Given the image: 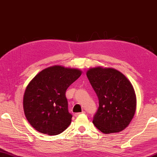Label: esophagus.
Here are the masks:
<instances>
[{"label":"esophagus","mask_w":157,"mask_h":157,"mask_svg":"<svg viewBox=\"0 0 157 157\" xmlns=\"http://www.w3.org/2000/svg\"><path fill=\"white\" fill-rule=\"evenodd\" d=\"M85 111H82V112H81V113H75V116L77 117V116L80 115V114H85Z\"/></svg>","instance_id":"esophagus-1"}]
</instances>
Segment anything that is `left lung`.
<instances>
[{"label": "left lung", "instance_id": "8db88e82", "mask_svg": "<svg viewBox=\"0 0 157 157\" xmlns=\"http://www.w3.org/2000/svg\"><path fill=\"white\" fill-rule=\"evenodd\" d=\"M86 76L99 99L93 123L105 134L123 130L136 110V95L132 84L113 68H90Z\"/></svg>", "mask_w": 157, "mask_h": 157}]
</instances>
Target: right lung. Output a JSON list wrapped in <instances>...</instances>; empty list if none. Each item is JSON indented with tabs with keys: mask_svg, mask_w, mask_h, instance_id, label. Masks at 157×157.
<instances>
[{
	"mask_svg": "<svg viewBox=\"0 0 157 157\" xmlns=\"http://www.w3.org/2000/svg\"><path fill=\"white\" fill-rule=\"evenodd\" d=\"M82 74L78 69L54 65L36 75L25 90L23 107L28 122L38 132L56 135L66 129L72 116L65 92Z\"/></svg>",
	"mask_w": 157,
	"mask_h": 157,
	"instance_id": "add662e5",
	"label": "right lung"
}]
</instances>
